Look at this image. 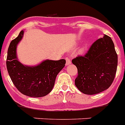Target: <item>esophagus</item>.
<instances>
[{
	"label": "esophagus",
	"mask_w": 125,
	"mask_h": 125,
	"mask_svg": "<svg viewBox=\"0 0 125 125\" xmlns=\"http://www.w3.org/2000/svg\"><path fill=\"white\" fill-rule=\"evenodd\" d=\"M66 65H69L71 64V59L69 57H66Z\"/></svg>",
	"instance_id": "1"
}]
</instances>
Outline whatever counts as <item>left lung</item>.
<instances>
[{"label": "left lung", "mask_w": 125, "mask_h": 125, "mask_svg": "<svg viewBox=\"0 0 125 125\" xmlns=\"http://www.w3.org/2000/svg\"><path fill=\"white\" fill-rule=\"evenodd\" d=\"M77 67L78 76L75 85L86 94H96L108 89L115 77L118 56L110 37L94 42L84 56L79 55L72 60Z\"/></svg>", "instance_id": "obj_1"}]
</instances>
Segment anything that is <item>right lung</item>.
I'll return each instance as SVG.
<instances>
[{
	"label": "right lung",
	"mask_w": 125,
	"mask_h": 125,
	"mask_svg": "<svg viewBox=\"0 0 125 125\" xmlns=\"http://www.w3.org/2000/svg\"><path fill=\"white\" fill-rule=\"evenodd\" d=\"M24 31L11 41L7 56V69L16 88L23 94L34 98L45 96L52 89L57 74L66 64L65 59L46 60L37 66H24L17 60L16 47Z\"/></svg>",
	"instance_id": "right-lung-1"
}]
</instances>
